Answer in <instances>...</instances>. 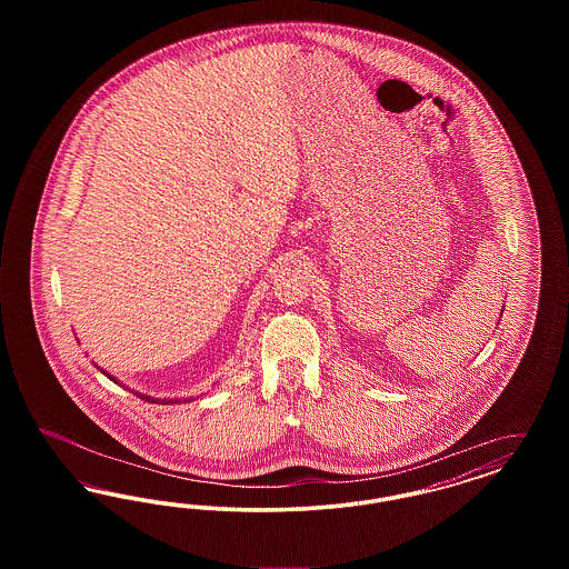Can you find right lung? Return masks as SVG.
<instances>
[{"label": "right lung", "mask_w": 569, "mask_h": 569, "mask_svg": "<svg viewBox=\"0 0 569 569\" xmlns=\"http://www.w3.org/2000/svg\"><path fill=\"white\" fill-rule=\"evenodd\" d=\"M100 369V367H98ZM107 378L112 379V381H117V378H112L110 373H107L104 369H100ZM119 383V381H117ZM136 397H140V399H144L147 403H162V406H174V403H188V401H193L191 397H186V399H156V397H149V395H142V392H136Z\"/></svg>", "instance_id": "1"}]
</instances>
